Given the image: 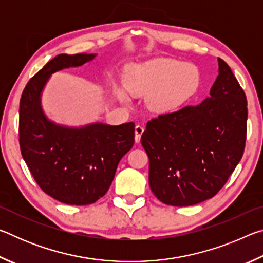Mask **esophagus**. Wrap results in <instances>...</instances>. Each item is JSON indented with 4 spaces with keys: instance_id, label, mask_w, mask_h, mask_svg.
Segmentation results:
<instances>
[{
    "instance_id": "34e87169",
    "label": "esophagus",
    "mask_w": 263,
    "mask_h": 263,
    "mask_svg": "<svg viewBox=\"0 0 263 263\" xmlns=\"http://www.w3.org/2000/svg\"><path fill=\"white\" fill-rule=\"evenodd\" d=\"M144 133V127H142L141 125H137L136 128H135V139H136V142H140V138H141V135Z\"/></svg>"
}]
</instances>
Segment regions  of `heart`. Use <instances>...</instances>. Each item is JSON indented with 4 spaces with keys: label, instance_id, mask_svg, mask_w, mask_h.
Wrapping results in <instances>:
<instances>
[{
    "label": "heart",
    "instance_id": "heart-1",
    "mask_svg": "<svg viewBox=\"0 0 263 263\" xmlns=\"http://www.w3.org/2000/svg\"><path fill=\"white\" fill-rule=\"evenodd\" d=\"M201 72L190 62L174 58H155L128 68L118 100L130 104L131 95H147L146 102L155 114H173L193 99L201 87Z\"/></svg>",
    "mask_w": 263,
    "mask_h": 263
}]
</instances>
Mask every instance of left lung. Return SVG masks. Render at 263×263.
Masks as SVG:
<instances>
[{"label": "left lung", "instance_id": "8db88e82", "mask_svg": "<svg viewBox=\"0 0 263 263\" xmlns=\"http://www.w3.org/2000/svg\"><path fill=\"white\" fill-rule=\"evenodd\" d=\"M246 123V95L229 65L218 58L210 96L152 119L142 133L155 197L173 206L212 198L241 160Z\"/></svg>", "mask_w": 263, "mask_h": 263}]
</instances>
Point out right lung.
<instances>
[{"label":"right lung","mask_w":263,"mask_h":263,"mask_svg":"<svg viewBox=\"0 0 263 263\" xmlns=\"http://www.w3.org/2000/svg\"><path fill=\"white\" fill-rule=\"evenodd\" d=\"M97 54H59L24 88L20 102V145L25 163L43 189L69 205L95 203L110 188L121 159L135 142V123L94 122L68 126L51 121L42 96L51 75L92 61Z\"/></svg>","instance_id":"obj_1"}]
</instances>
